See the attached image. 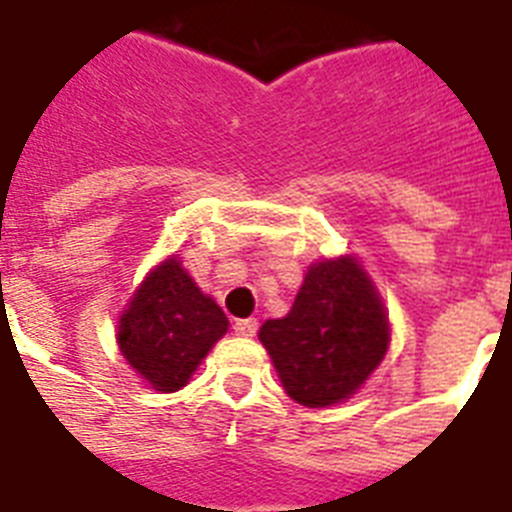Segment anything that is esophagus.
Here are the masks:
<instances>
[{"label": "esophagus", "mask_w": 512, "mask_h": 512, "mask_svg": "<svg viewBox=\"0 0 512 512\" xmlns=\"http://www.w3.org/2000/svg\"><path fill=\"white\" fill-rule=\"evenodd\" d=\"M233 330H235V336H241V338H253L256 336V330H259V323L253 318H243V320H235L233 323Z\"/></svg>", "instance_id": "obj_1"}]
</instances>
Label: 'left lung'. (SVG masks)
Here are the masks:
<instances>
[{
	"label": "left lung",
	"mask_w": 512,
	"mask_h": 512,
	"mask_svg": "<svg viewBox=\"0 0 512 512\" xmlns=\"http://www.w3.org/2000/svg\"><path fill=\"white\" fill-rule=\"evenodd\" d=\"M390 336L387 307L351 253L307 266L292 310L259 330L284 392L305 408L356 395L382 364Z\"/></svg>",
	"instance_id": "8db88e82"
}]
</instances>
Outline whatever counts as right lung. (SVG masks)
I'll return each instance as SVG.
<instances>
[{
  "mask_svg": "<svg viewBox=\"0 0 512 512\" xmlns=\"http://www.w3.org/2000/svg\"><path fill=\"white\" fill-rule=\"evenodd\" d=\"M228 325L220 305L169 256L135 287L117 320V346L153 390L176 392L187 387Z\"/></svg>",
  "mask_w": 512,
  "mask_h": 512,
  "instance_id": "right-lung-1",
  "label": "right lung"
}]
</instances>
